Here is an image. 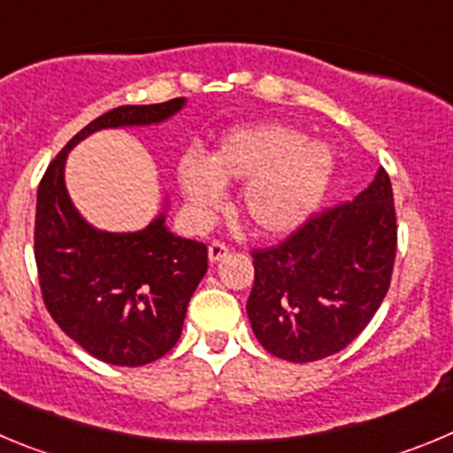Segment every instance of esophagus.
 <instances>
[{
    "label": "esophagus",
    "mask_w": 453,
    "mask_h": 453,
    "mask_svg": "<svg viewBox=\"0 0 453 453\" xmlns=\"http://www.w3.org/2000/svg\"><path fill=\"white\" fill-rule=\"evenodd\" d=\"M227 252H230V248H227L226 243H221V242L210 243V248H207V257H210L211 264L221 262V259L227 255Z\"/></svg>",
    "instance_id": "esophagus-1"
}]
</instances>
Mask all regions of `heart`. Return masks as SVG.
Here are the masks:
<instances>
[{
    "label": "heart",
    "instance_id": "heart-1",
    "mask_svg": "<svg viewBox=\"0 0 453 453\" xmlns=\"http://www.w3.org/2000/svg\"><path fill=\"white\" fill-rule=\"evenodd\" d=\"M332 146L309 140L288 124H255L227 130L210 157L182 153L178 187L189 217L207 223L226 201V185L243 182L239 211L262 236L297 230L323 205L334 178Z\"/></svg>",
    "mask_w": 453,
    "mask_h": 453
}]
</instances>
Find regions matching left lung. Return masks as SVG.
I'll return each mask as SVG.
<instances>
[{"mask_svg": "<svg viewBox=\"0 0 453 453\" xmlns=\"http://www.w3.org/2000/svg\"><path fill=\"white\" fill-rule=\"evenodd\" d=\"M397 250L384 169L354 201L309 219L287 242L252 252L246 311L273 357L309 364L349 345L384 303Z\"/></svg>", "mask_w": 453, "mask_h": 453, "instance_id": "8db88e82", "label": "left lung"}]
</instances>
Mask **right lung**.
Returning a JSON list of instances; mask_svg holds the SVG:
<instances>
[{"label":"right lung","instance_id":"right-lung-1","mask_svg":"<svg viewBox=\"0 0 453 453\" xmlns=\"http://www.w3.org/2000/svg\"><path fill=\"white\" fill-rule=\"evenodd\" d=\"M185 104L180 96L119 105L96 117L69 140L38 187L35 264L44 304L72 341L110 365H146L178 343L187 304L207 273V248L166 227V205L142 230H99L69 198L65 165L85 137L162 124Z\"/></svg>","mask_w":453,"mask_h":453}]
</instances>
